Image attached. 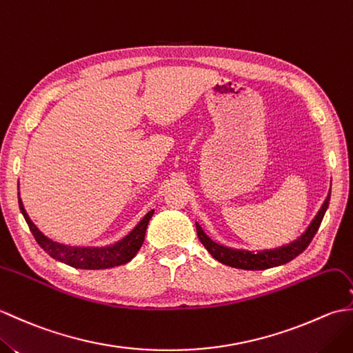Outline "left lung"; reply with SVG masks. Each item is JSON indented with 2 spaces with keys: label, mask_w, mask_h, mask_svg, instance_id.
I'll return each mask as SVG.
<instances>
[{
  "label": "left lung",
  "mask_w": 353,
  "mask_h": 353,
  "mask_svg": "<svg viewBox=\"0 0 353 353\" xmlns=\"http://www.w3.org/2000/svg\"><path fill=\"white\" fill-rule=\"evenodd\" d=\"M329 199H331V192L327 194L323 206H321L319 214L316 215V219L312 220L310 228L306 229V232L301 238L296 239L294 243L281 247V249H276V250L252 253V252H244V250L228 249V247H223L220 244L214 243L212 239L209 238L196 223L197 235H199V239L201 241V244L206 247V250L211 253L216 261L221 262V264H226L229 267L241 268V270H265V268H272V267H277V265H283V264H287V262L294 259L296 256H299V254H301L306 249V247L310 245L314 235L317 234L321 220H323L325 212L329 206Z\"/></svg>",
  "instance_id": "obj_1"
}]
</instances>
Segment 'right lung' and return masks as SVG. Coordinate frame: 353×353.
Wrapping results in <instances>:
<instances>
[{"label":"right lung","mask_w":353,"mask_h":353,"mask_svg":"<svg viewBox=\"0 0 353 353\" xmlns=\"http://www.w3.org/2000/svg\"><path fill=\"white\" fill-rule=\"evenodd\" d=\"M19 201V209L22 215L28 224L30 230L34 236L42 249L47 252L51 258H54L61 262H65L71 267L76 268H83V270H101V268H110V267H117L125 264L129 262L134 254L138 253L141 249L142 243H144V236H145V230L148 226L150 219L153 216V211H150L144 219L141 220L137 228L133 229L130 235H127L123 241L117 243L115 245L110 247H70L65 244H59L51 241L45 235H42V232H39L33 221L30 220V216L27 215L24 206H22L21 199Z\"/></svg>","instance_id":"obj_1"}]
</instances>
